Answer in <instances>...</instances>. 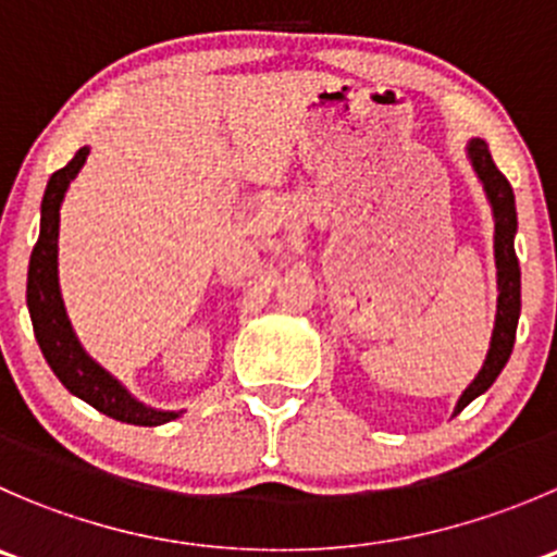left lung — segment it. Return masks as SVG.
Here are the masks:
<instances>
[{"label":"left lung","instance_id":"8db88e82","mask_svg":"<svg viewBox=\"0 0 557 557\" xmlns=\"http://www.w3.org/2000/svg\"><path fill=\"white\" fill-rule=\"evenodd\" d=\"M468 160H471L473 171H476L479 182H482L487 201L493 207L495 220V267H498V312H495V329L493 339H490L487 359H484L482 370L473 377L471 386L460 394L457 399L455 413H460L468 403L487 392L500 375V370L509 361L511 348H515L517 321H520V261L515 252V234H517V209H515V193H511L509 180L498 171L493 163L487 141L482 138H471L468 141Z\"/></svg>","mask_w":557,"mask_h":557}]
</instances>
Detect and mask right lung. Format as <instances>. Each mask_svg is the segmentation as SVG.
<instances>
[{"label":"right lung","instance_id":"obj_1","mask_svg":"<svg viewBox=\"0 0 557 557\" xmlns=\"http://www.w3.org/2000/svg\"><path fill=\"white\" fill-rule=\"evenodd\" d=\"M86 154H89V147H81L64 169L51 174L46 185L40 207V236L32 250L29 274H26V307H29L37 345L51 364L53 375L70 394L116 422L158 428V424L180 419L182 410L149 408L141 399H135L111 372L102 370L75 337L73 323L64 310L62 290H59V209H62L70 182L84 169Z\"/></svg>","mask_w":557,"mask_h":557}]
</instances>
